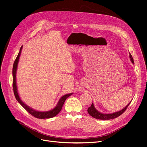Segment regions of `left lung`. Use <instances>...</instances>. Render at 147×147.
Listing matches in <instances>:
<instances>
[{"mask_svg": "<svg viewBox=\"0 0 147 147\" xmlns=\"http://www.w3.org/2000/svg\"><path fill=\"white\" fill-rule=\"evenodd\" d=\"M129 58L131 59V62L134 63V59L132 58V56L131 55V54L129 53ZM131 102L129 103L128 105H127L125 108L123 109H122V110L113 113V114H102V113L99 112V111H98L94 107V104L92 103V105H91V107H89L88 108V114L91 115V117L96 118V119H102V120H108V119H114L115 118L118 117L119 116H120L121 114H122L125 111V110L127 109V108H128V107L129 106V105L130 104Z\"/></svg>", "mask_w": 147, "mask_h": 147, "instance_id": "obj_1", "label": "left lung"}]
</instances>
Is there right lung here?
Instances as JSON below:
<instances>
[{"label":"right lung","instance_id":"obj_1","mask_svg":"<svg viewBox=\"0 0 147 147\" xmlns=\"http://www.w3.org/2000/svg\"><path fill=\"white\" fill-rule=\"evenodd\" d=\"M22 49V46L21 47L20 49V51L17 56V57L14 62L13 66V70H12V74H13V92L15 96V98L16 100L18 101L19 103L30 114H31L32 116L36 118L39 119H46V118H51L55 117L56 115H58L59 112L61 111L62 108L64 104L65 101L66 99L71 96L72 94H66L63 95V96L61 97V98L59 99V102L56 105V107L53 108V109L47 111V112H39L35 111L34 109H33L30 108H29L28 106H27L26 104H25L21 99L19 98V96L18 95V92L17 91V86H16V69H17V66H18V63L19 62V56L20 55L21 51Z\"/></svg>","mask_w":147,"mask_h":147}]
</instances>
